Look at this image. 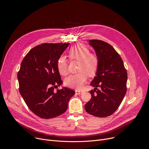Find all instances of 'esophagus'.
I'll return each instance as SVG.
<instances>
[{
    "label": "esophagus",
    "instance_id": "34e87169",
    "mask_svg": "<svg viewBox=\"0 0 149 149\" xmlns=\"http://www.w3.org/2000/svg\"><path fill=\"white\" fill-rule=\"evenodd\" d=\"M82 93H83V91H80V90H75V93L77 94H81Z\"/></svg>",
    "mask_w": 149,
    "mask_h": 149
}]
</instances>
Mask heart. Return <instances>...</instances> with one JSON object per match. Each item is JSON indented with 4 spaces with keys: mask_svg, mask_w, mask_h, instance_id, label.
<instances>
[{
    "mask_svg": "<svg viewBox=\"0 0 149 149\" xmlns=\"http://www.w3.org/2000/svg\"><path fill=\"white\" fill-rule=\"evenodd\" d=\"M68 56L71 60L78 61V73L71 75L65 80V84L68 87L79 90L86 82L87 75L94 76L96 74L99 65L97 56L91 53L89 48L83 43H78L71 47L68 51ZM57 68L61 75L65 76L68 73V62L61 56L57 61Z\"/></svg>",
    "mask_w": 149,
    "mask_h": 149,
    "instance_id": "b5f03b06",
    "label": "heart"
}]
</instances>
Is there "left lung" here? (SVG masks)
Segmentation results:
<instances>
[{
  "label": "left lung",
  "mask_w": 149,
  "mask_h": 149,
  "mask_svg": "<svg viewBox=\"0 0 149 149\" xmlns=\"http://www.w3.org/2000/svg\"><path fill=\"white\" fill-rule=\"evenodd\" d=\"M89 45L95 50L99 65L96 76L90 83L95 88L90 91L91 98L85 104V109L97 117L109 116L117 110L125 95L127 72L111 45L99 40H89Z\"/></svg>",
  "instance_id": "obj_1"
}]
</instances>
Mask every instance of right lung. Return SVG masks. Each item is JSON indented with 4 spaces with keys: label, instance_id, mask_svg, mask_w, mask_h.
<instances>
[{
    "label": "right lung",
    "instance_id": "add662e5",
    "mask_svg": "<svg viewBox=\"0 0 149 149\" xmlns=\"http://www.w3.org/2000/svg\"><path fill=\"white\" fill-rule=\"evenodd\" d=\"M70 43H43L31 49L23 59L18 72L19 91L26 104L43 119L58 116L67 109L75 92L63 87L57 61Z\"/></svg>",
    "mask_w": 149,
    "mask_h": 149
}]
</instances>
